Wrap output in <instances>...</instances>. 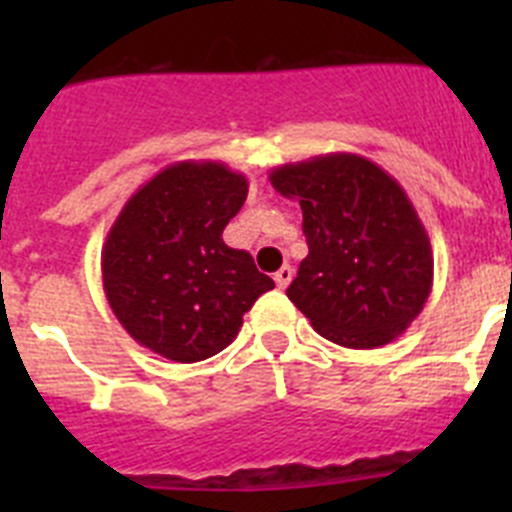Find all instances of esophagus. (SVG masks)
<instances>
[{"label": "esophagus", "mask_w": 512, "mask_h": 512, "mask_svg": "<svg viewBox=\"0 0 512 512\" xmlns=\"http://www.w3.org/2000/svg\"><path fill=\"white\" fill-rule=\"evenodd\" d=\"M292 277H295V269H292V266L284 264L282 269H279L277 274H274V282H277L279 289H284L289 282H292Z\"/></svg>", "instance_id": "esophagus-1"}]
</instances>
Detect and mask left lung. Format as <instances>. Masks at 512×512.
Wrapping results in <instances>:
<instances>
[{
  "instance_id": "8db88e82",
  "label": "left lung",
  "mask_w": 512,
  "mask_h": 512,
  "mask_svg": "<svg viewBox=\"0 0 512 512\" xmlns=\"http://www.w3.org/2000/svg\"><path fill=\"white\" fill-rule=\"evenodd\" d=\"M269 182L300 202L310 248L289 300L338 346L395 341L433 287L431 241L405 189L356 153L277 166Z\"/></svg>"
}]
</instances>
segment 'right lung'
Returning <instances> with one entry per match:
<instances>
[{"label":"right lung","mask_w":512,"mask_h":512,"mask_svg":"<svg viewBox=\"0 0 512 512\" xmlns=\"http://www.w3.org/2000/svg\"><path fill=\"white\" fill-rule=\"evenodd\" d=\"M246 194V176L220 161H179L125 202L102 246V284L140 346L179 364L210 359L274 289L251 253L223 241Z\"/></svg>","instance_id":"right-lung-1"}]
</instances>
